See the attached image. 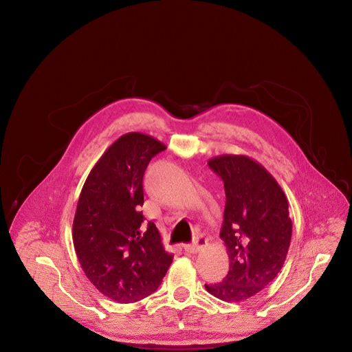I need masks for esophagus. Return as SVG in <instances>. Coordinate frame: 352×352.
<instances>
[{"mask_svg":"<svg viewBox=\"0 0 352 352\" xmlns=\"http://www.w3.org/2000/svg\"><path fill=\"white\" fill-rule=\"evenodd\" d=\"M206 243H208V239L201 235V236H198V238L195 239L194 243L185 245V250L188 252V253H197V252H199L204 246H206Z\"/></svg>","mask_w":352,"mask_h":352,"instance_id":"34e87169","label":"esophagus"}]
</instances>
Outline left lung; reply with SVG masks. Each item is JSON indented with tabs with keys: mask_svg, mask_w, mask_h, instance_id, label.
<instances>
[{
	"mask_svg": "<svg viewBox=\"0 0 352 352\" xmlns=\"http://www.w3.org/2000/svg\"><path fill=\"white\" fill-rule=\"evenodd\" d=\"M226 195L221 238L229 254L222 282L205 289L223 301H245L282 270L292 241L289 202L272 174L246 155L223 154L208 161Z\"/></svg>",
	"mask_w": 352,
	"mask_h": 352,
	"instance_id": "obj_1",
	"label": "left lung"
}]
</instances>
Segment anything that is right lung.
Listing matches in <instances>:
<instances>
[{
	"instance_id": "add662e5",
	"label": "right lung",
	"mask_w": 352,
	"mask_h": 352,
	"mask_svg": "<svg viewBox=\"0 0 352 352\" xmlns=\"http://www.w3.org/2000/svg\"><path fill=\"white\" fill-rule=\"evenodd\" d=\"M166 148L147 134L122 135L91 168L78 201L72 236L79 263L93 286L117 302L154 293L173 263L155 223L140 210L146 168Z\"/></svg>"
}]
</instances>
